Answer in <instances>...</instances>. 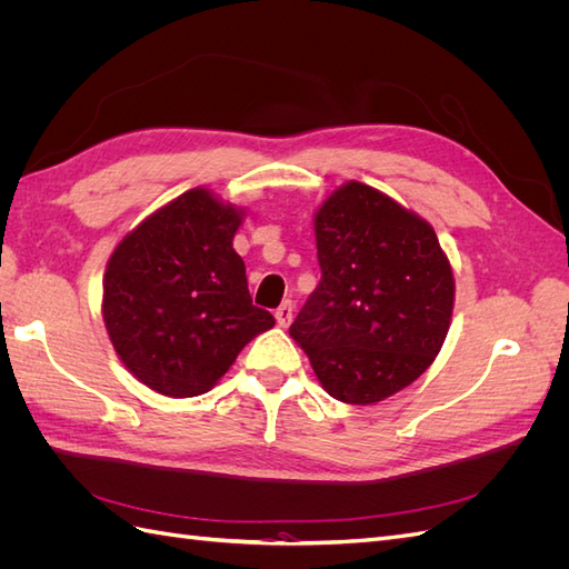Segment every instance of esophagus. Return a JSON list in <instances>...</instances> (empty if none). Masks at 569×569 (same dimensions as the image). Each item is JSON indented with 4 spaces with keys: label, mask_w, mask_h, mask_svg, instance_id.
Returning a JSON list of instances; mask_svg holds the SVG:
<instances>
[{
    "label": "esophagus",
    "mask_w": 569,
    "mask_h": 569,
    "mask_svg": "<svg viewBox=\"0 0 569 569\" xmlns=\"http://www.w3.org/2000/svg\"><path fill=\"white\" fill-rule=\"evenodd\" d=\"M291 318H295V303L291 301H284L278 311H274V320H278L280 327H289Z\"/></svg>",
    "instance_id": "obj_1"
}]
</instances>
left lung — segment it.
<instances>
[{"label":"left lung","mask_w":569,"mask_h":569,"mask_svg":"<svg viewBox=\"0 0 569 569\" xmlns=\"http://www.w3.org/2000/svg\"><path fill=\"white\" fill-rule=\"evenodd\" d=\"M320 284L289 335L332 399L370 406L432 366L456 282L437 232L380 189L347 182L316 213Z\"/></svg>","instance_id":"8db88e82"}]
</instances>
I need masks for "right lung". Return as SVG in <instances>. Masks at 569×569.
<instances>
[{"instance_id": "1", "label": "right lung", "mask_w": 569, "mask_h": 569, "mask_svg": "<svg viewBox=\"0 0 569 569\" xmlns=\"http://www.w3.org/2000/svg\"><path fill=\"white\" fill-rule=\"evenodd\" d=\"M242 216L197 187L113 249L101 316L118 358L149 389L173 399L209 391L274 325L251 303L244 261L232 249Z\"/></svg>"}]
</instances>
